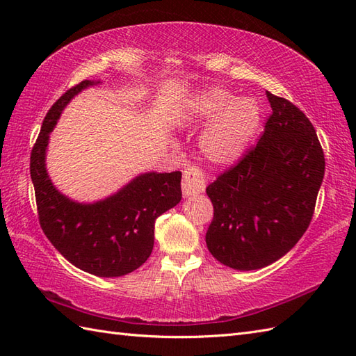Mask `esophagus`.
<instances>
[{
  "mask_svg": "<svg viewBox=\"0 0 356 356\" xmlns=\"http://www.w3.org/2000/svg\"><path fill=\"white\" fill-rule=\"evenodd\" d=\"M205 172L199 166H186L182 177L184 195H194L205 191Z\"/></svg>",
  "mask_w": 356,
  "mask_h": 356,
  "instance_id": "obj_1",
  "label": "esophagus"
}]
</instances>
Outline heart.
Returning a JSON list of instances; mask_svg holds the SVG:
<instances>
[{
  "mask_svg": "<svg viewBox=\"0 0 356 356\" xmlns=\"http://www.w3.org/2000/svg\"><path fill=\"white\" fill-rule=\"evenodd\" d=\"M211 121L203 130L199 145L209 163L225 166L243 153L249 139L260 124L259 105L251 97L234 101L228 90L211 87L203 90L188 107L190 122Z\"/></svg>",
  "mask_w": 356,
  "mask_h": 356,
  "instance_id": "obj_1",
  "label": "heart"
}]
</instances>
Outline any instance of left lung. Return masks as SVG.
<instances>
[{"label": "left lung", "mask_w": 356, "mask_h": 356, "mask_svg": "<svg viewBox=\"0 0 356 356\" xmlns=\"http://www.w3.org/2000/svg\"><path fill=\"white\" fill-rule=\"evenodd\" d=\"M272 113L257 145L207 186V246L225 266L254 270L282 259L311 225L324 153L311 120L266 92Z\"/></svg>", "instance_id": "8db88e82"}]
</instances>
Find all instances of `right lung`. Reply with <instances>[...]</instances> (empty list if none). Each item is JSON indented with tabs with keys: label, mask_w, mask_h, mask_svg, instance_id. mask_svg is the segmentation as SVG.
I'll return each instance as SVG.
<instances>
[{
	"label": "right lung",
	"mask_w": 356,
	"mask_h": 356,
	"mask_svg": "<svg viewBox=\"0 0 356 356\" xmlns=\"http://www.w3.org/2000/svg\"><path fill=\"white\" fill-rule=\"evenodd\" d=\"M93 84L82 81L51 105L30 154V176L41 228L64 259L88 274L122 277L148 260L156 218L182 199V172L140 174L96 203H78L59 193L45 170L49 133L72 97Z\"/></svg>",
	"instance_id": "right-lung-1"
}]
</instances>
